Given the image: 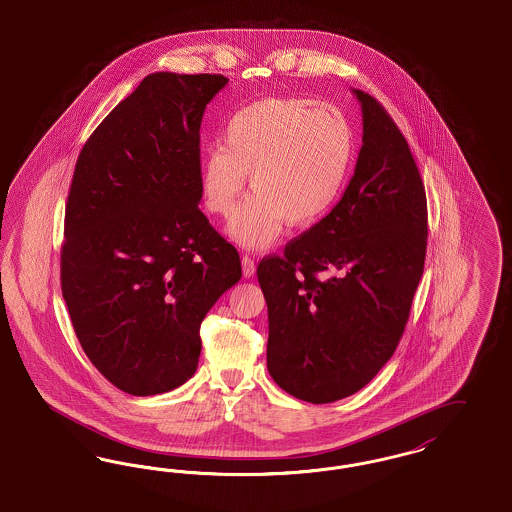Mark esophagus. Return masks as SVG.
<instances>
[{"label":"esophagus","mask_w":512,"mask_h":512,"mask_svg":"<svg viewBox=\"0 0 512 512\" xmlns=\"http://www.w3.org/2000/svg\"><path fill=\"white\" fill-rule=\"evenodd\" d=\"M241 264H243V275H245L246 279H250V277L256 273V264H254V258H252V256H248V254H243V258H241Z\"/></svg>","instance_id":"34e87169"}]
</instances>
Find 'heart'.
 Returning a JSON list of instances; mask_svg holds the SVG:
<instances>
[{
    "label": "heart",
    "instance_id": "1",
    "mask_svg": "<svg viewBox=\"0 0 512 512\" xmlns=\"http://www.w3.org/2000/svg\"><path fill=\"white\" fill-rule=\"evenodd\" d=\"M356 155L350 118L302 97L260 99L235 112L200 164L204 208L233 214L248 176L250 195L227 231L246 248H266L283 231L321 222L340 199Z\"/></svg>",
    "mask_w": 512,
    "mask_h": 512
}]
</instances>
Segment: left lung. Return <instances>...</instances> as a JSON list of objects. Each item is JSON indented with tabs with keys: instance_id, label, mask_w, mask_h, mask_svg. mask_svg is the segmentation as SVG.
I'll return each mask as SVG.
<instances>
[{
	"instance_id": "left-lung-1",
	"label": "left lung",
	"mask_w": 512,
	"mask_h": 512,
	"mask_svg": "<svg viewBox=\"0 0 512 512\" xmlns=\"http://www.w3.org/2000/svg\"><path fill=\"white\" fill-rule=\"evenodd\" d=\"M363 114L356 172L333 210L258 264L267 371L290 396L356 394L394 356L423 277L424 183L392 116L354 89Z\"/></svg>"
}]
</instances>
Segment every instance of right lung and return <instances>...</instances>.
Instances as JSON below:
<instances>
[{
  "mask_svg": "<svg viewBox=\"0 0 512 512\" xmlns=\"http://www.w3.org/2000/svg\"><path fill=\"white\" fill-rule=\"evenodd\" d=\"M222 74L155 72L89 135L65 210L61 289L82 350L132 396L181 386L200 323L243 275L199 210L200 122Z\"/></svg>",
  "mask_w": 512,
  "mask_h": 512,
  "instance_id": "add662e5",
  "label": "right lung"
}]
</instances>
